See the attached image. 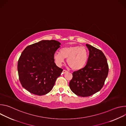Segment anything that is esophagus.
Masks as SVG:
<instances>
[{"label":"esophagus","instance_id":"34e87169","mask_svg":"<svg viewBox=\"0 0 126 126\" xmlns=\"http://www.w3.org/2000/svg\"><path fill=\"white\" fill-rule=\"evenodd\" d=\"M67 72H68V71H67V70H63V72H62V73H63V74H65V73H67Z\"/></svg>","mask_w":126,"mask_h":126}]
</instances>
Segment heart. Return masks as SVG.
I'll use <instances>...</instances> for the list:
<instances>
[{"label":"heart","mask_w":126,"mask_h":126,"mask_svg":"<svg viewBox=\"0 0 126 126\" xmlns=\"http://www.w3.org/2000/svg\"><path fill=\"white\" fill-rule=\"evenodd\" d=\"M67 59L68 66L74 70H79L85 66L88 58L87 49L79 46H69L62 48L60 53L56 52L54 59L57 65L60 66Z\"/></svg>","instance_id":"b5f03b06"}]
</instances>
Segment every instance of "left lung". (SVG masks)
<instances>
[{
	"mask_svg": "<svg viewBox=\"0 0 126 126\" xmlns=\"http://www.w3.org/2000/svg\"><path fill=\"white\" fill-rule=\"evenodd\" d=\"M89 55L86 65L72 73L69 82L71 91L80 97L90 96L103 87L108 74L109 66L103 52L89 44Z\"/></svg>",
	"mask_w": 126,
	"mask_h": 126,
	"instance_id": "left-lung-1",
	"label": "left lung"
}]
</instances>
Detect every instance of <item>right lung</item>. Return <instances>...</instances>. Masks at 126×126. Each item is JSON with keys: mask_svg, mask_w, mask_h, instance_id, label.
I'll list each match as a JSON object with an SVG mask.
<instances>
[{"mask_svg": "<svg viewBox=\"0 0 126 126\" xmlns=\"http://www.w3.org/2000/svg\"><path fill=\"white\" fill-rule=\"evenodd\" d=\"M60 44L54 40H42L27 46L22 52L17 65L19 79L30 93L42 96L52 89L63 70L54 59Z\"/></svg>", "mask_w": 126, "mask_h": 126, "instance_id": "obj_1", "label": "right lung"}]
</instances>
